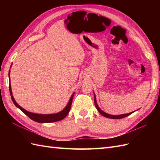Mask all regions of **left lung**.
Here are the masks:
<instances>
[{"label": "left lung", "mask_w": 160, "mask_h": 160, "mask_svg": "<svg viewBox=\"0 0 160 160\" xmlns=\"http://www.w3.org/2000/svg\"><path fill=\"white\" fill-rule=\"evenodd\" d=\"M94 93V102H95V106H96L97 110L98 111V112L102 115H103V116L106 117L107 118H110V119H122V118H124L125 117H127L128 116V115H130L131 114H132V113H134V112L135 111H132V112H131V113H127V114H121V115H110V114H108L107 113H105L104 111H103L101 109V108L98 107V105L97 104V101H96V94Z\"/></svg>", "instance_id": "8db88e82"}]
</instances>
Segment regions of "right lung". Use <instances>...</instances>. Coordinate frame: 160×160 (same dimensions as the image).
I'll use <instances>...</instances> for the list:
<instances>
[{
    "label": "right lung",
    "instance_id": "add662e5",
    "mask_svg": "<svg viewBox=\"0 0 160 160\" xmlns=\"http://www.w3.org/2000/svg\"><path fill=\"white\" fill-rule=\"evenodd\" d=\"M9 79L10 82V70L9 71ZM9 92H10V95H11L12 100L13 101V104H15V106L17 108H18L20 110H21L26 115H28L30 119H32V120L35 122H39V123H51V122L62 120V119L65 118L70 111L71 104H72V100L75 93L74 92L72 95H71V96L70 98L69 102H68L67 106L64 107L62 111L58 112V113H52V114H38V113H32V112H29L28 111H26L25 109H24L23 108L20 107L19 104H18V103L16 102L14 98H13V96L12 95L11 84H10V83H9Z\"/></svg>",
    "mask_w": 160,
    "mask_h": 160
}]
</instances>
